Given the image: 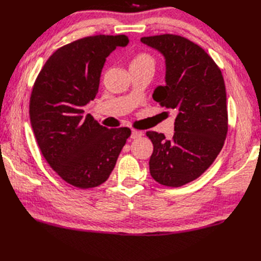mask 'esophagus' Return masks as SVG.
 Listing matches in <instances>:
<instances>
[{"instance_id": "esophagus-1", "label": "esophagus", "mask_w": 261, "mask_h": 261, "mask_svg": "<svg viewBox=\"0 0 261 261\" xmlns=\"http://www.w3.org/2000/svg\"><path fill=\"white\" fill-rule=\"evenodd\" d=\"M143 135H144L143 132H140V130H132L130 138H132V140H137V138L142 137Z\"/></svg>"}]
</instances>
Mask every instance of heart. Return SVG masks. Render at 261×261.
Returning <instances> with one entry per match:
<instances>
[{
    "instance_id": "heart-1",
    "label": "heart",
    "mask_w": 261,
    "mask_h": 261,
    "mask_svg": "<svg viewBox=\"0 0 261 261\" xmlns=\"http://www.w3.org/2000/svg\"><path fill=\"white\" fill-rule=\"evenodd\" d=\"M140 61H149V62H153V59L152 57L148 56V55H145V54H142V55H138L134 60H133V62H140Z\"/></svg>"
}]
</instances>
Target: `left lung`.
<instances>
[{
  "instance_id": "left-lung-1",
  "label": "left lung",
  "mask_w": 261,
  "mask_h": 261,
  "mask_svg": "<svg viewBox=\"0 0 261 261\" xmlns=\"http://www.w3.org/2000/svg\"><path fill=\"white\" fill-rule=\"evenodd\" d=\"M142 43L164 57L165 85L153 99L176 111L174 135L147 132L153 143L150 175L177 188L198 178L222 149L228 132L227 94L221 70L206 52L174 34L144 37Z\"/></svg>"
}]
</instances>
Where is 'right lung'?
Here are the masks:
<instances>
[{
    "label": "right lung",
    "instance_id": "obj_1",
    "mask_svg": "<svg viewBox=\"0 0 261 261\" xmlns=\"http://www.w3.org/2000/svg\"><path fill=\"white\" fill-rule=\"evenodd\" d=\"M128 37L79 39L54 52L33 86L31 126L44 159L62 179L79 189L96 188L111 175L130 136L127 127L108 129L84 115L95 99L106 58Z\"/></svg>",
    "mask_w": 261,
    "mask_h": 261
}]
</instances>
